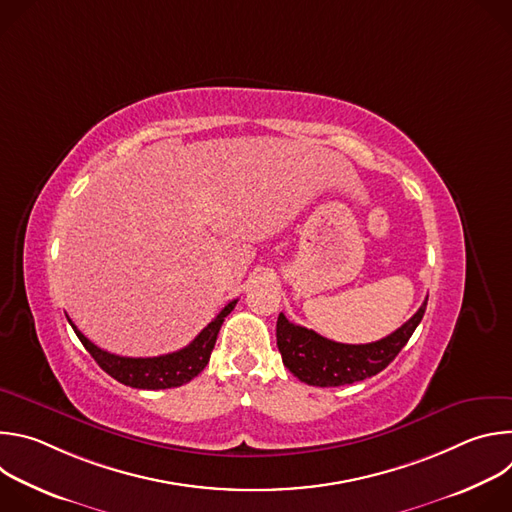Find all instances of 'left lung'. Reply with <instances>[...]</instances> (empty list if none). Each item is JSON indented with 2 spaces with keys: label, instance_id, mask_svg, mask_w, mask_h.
Segmentation results:
<instances>
[{
  "label": "left lung",
  "instance_id": "1",
  "mask_svg": "<svg viewBox=\"0 0 512 512\" xmlns=\"http://www.w3.org/2000/svg\"><path fill=\"white\" fill-rule=\"evenodd\" d=\"M421 308L393 334L369 344H342L314 330L291 324L283 314L277 318V348L289 373L306 385L340 387L364 381L383 369L401 352L425 314Z\"/></svg>",
  "mask_w": 512,
  "mask_h": 512
}]
</instances>
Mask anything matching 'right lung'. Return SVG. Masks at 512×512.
Instances as JSON below:
<instances>
[{
	"mask_svg": "<svg viewBox=\"0 0 512 512\" xmlns=\"http://www.w3.org/2000/svg\"><path fill=\"white\" fill-rule=\"evenodd\" d=\"M237 306V300L229 302L221 314H218L186 348L162 354V356H152V358H129V356H119L111 354L97 344H93L75 324L70 320L72 330L79 336L83 346L89 350V354L97 360L99 367L111 375L115 381L133 387V389H172L186 385L192 381L198 373L204 371V367L210 360V352L214 348L218 330H221L225 318L233 312Z\"/></svg>",
	"mask_w": 512,
	"mask_h": 512,
	"instance_id": "1",
	"label": "right lung"
}]
</instances>
